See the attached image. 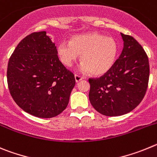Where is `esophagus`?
<instances>
[{
	"label": "esophagus",
	"mask_w": 157,
	"mask_h": 157,
	"mask_svg": "<svg viewBox=\"0 0 157 157\" xmlns=\"http://www.w3.org/2000/svg\"><path fill=\"white\" fill-rule=\"evenodd\" d=\"M74 77H75L76 82H79V81H80V80H83V77H80V76H79V75H77V74H75V76H74Z\"/></svg>",
	"instance_id": "1"
}]
</instances>
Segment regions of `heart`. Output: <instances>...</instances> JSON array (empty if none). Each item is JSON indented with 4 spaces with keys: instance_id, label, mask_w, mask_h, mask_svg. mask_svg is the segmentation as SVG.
I'll return each mask as SVG.
<instances>
[{
    "instance_id": "1",
    "label": "heart",
    "mask_w": 157,
    "mask_h": 157,
    "mask_svg": "<svg viewBox=\"0 0 157 157\" xmlns=\"http://www.w3.org/2000/svg\"><path fill=\"white\" fill-rule=\"evenodd\" d=\"M57 54L67 67H71L81 55V72L101 76L113 66L118 55V44L113 37L99 33H84L73 36L70 42H60Z\"/></svg>"
}]
</instances>
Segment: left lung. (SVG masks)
Segmentation results:
<instances>
[{
  "mask_svg": "<svg viewBox=\"0 0 157 157\" xmlns=\"http://www.w3.org/2000/svg\"><path fill=\"white\" fill-rule=\"evenodd\" d=\"M124 48L112 69L99 78H90L89 100L102 115L121 116L143 99L149 77L148 56L135 38L121 33Z\"/></svg>",
  "mask_w": 157,
  "mask_h": 157,
  "instance_id": "obj_1",
  "label": "left lung"
}]
</instances>
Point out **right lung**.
Here are the masks:
<instances>
[{"mask_svg": "<svg viewBox=\"0 0 157 157\" xmlns=\"http://www.w3.org/2000/svg\"><path fill=\"white\" fill-rule=\"evenodd\" d=\"M7 80L17 105L40 118L61 113L76 83L45 31L30 33L17 45L8 61Z\"/></svg>", "mask_w": 157, "mask_h": 157, "instance_id": "1", "label": "right lung"}]
</instances>
